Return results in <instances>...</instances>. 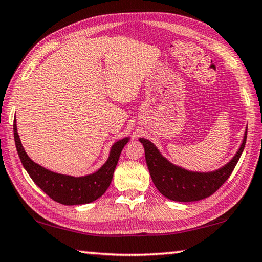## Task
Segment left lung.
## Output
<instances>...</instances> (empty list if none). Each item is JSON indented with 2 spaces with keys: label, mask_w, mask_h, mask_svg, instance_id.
I'll return each mask as SVG.
<instances>
[{
  "label": "left lung",
  "mask_w": 262,
  "mask_h": 262,
  "mask_svg": "<svg viewBox=\"0 0 262 262\" xmlns=\"http://www.w3.org/2000/svg\"><path fill=\"white\" fill-rule=\"evenodd\" d=\"M247 129L243 143L234 157L224 166L212 172H193L177 166L162 156L159 150L149 140L140 139L143 144L145 161L156 188L164 196L173 201L192 202L214 194L232 173L234 166L245 148Z\"/></svg>",
  "instance_id": "1"
}]
</instances>
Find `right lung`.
Returning a JSON list of instances; mask_svg holds the SVG:
<instances>
[{"instance_id":"obj_1","label":"right lung","mask_w":262,"mask_h":262,"mask_svg":"<svg viewBox=\"0 0 262 262\" xmlns=\"http://www.w3.org/2000/svg\"><path fill=\"white\" fill-rule=\"evenodd\" d=\"M14 136L20 162L31 179L52 200L66 206L90 203L97 200L106 192L112 181L115 166H117L122 149L129 141V137H125V139L115 142L111 148L108 159L95 173L84 177H72L47 170L39 164L34 163L28 156L21 145L18 133H17L16 119L14 121Z\"/></svg>"}]
</instances>
